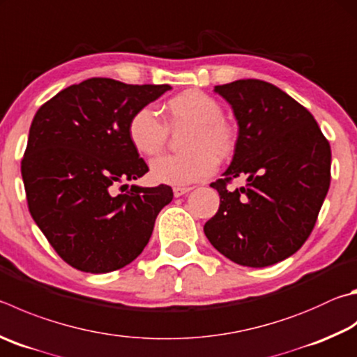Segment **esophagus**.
<instances>
[{
  "instance_id": "34e87169",
  "label": "esophagus",
  "mask_w": 357,
  "mask_h": 357,
  "mask_svg": "<svg viewBox=\"0 0 357 357\" xmlns=\"http://www.w3.org/2000/svg\"><path fill=\"white\" fill-rule=\"evenodd\" d=\"M190 190H192V187H174V189H173V195L176 197V198H179V197L185 195V193H189Z\"/></svg>"
}]
</instances>
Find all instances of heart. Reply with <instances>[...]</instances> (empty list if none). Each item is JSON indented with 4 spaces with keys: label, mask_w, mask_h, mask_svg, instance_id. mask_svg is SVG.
<instances>
[{
    "label": "heart",
    "mask_w": 357,
    "mask_h": 357,
    "mask_svg": "<svg viewBox=\"0 0 357 357\" xmlns=\"http://www.w3.org/2000/svg\"><path fill=\"white\" fill-rule=\"evenodd\" d=\"M164 116L170 129L189 128L183 142L187 151L151 162L150 173L156 183L185 185L203 181L215 172L217 159H228L236 150V132L223 120L222 105L201 90H184L168 100ZM166 127L150 107H142L128 121V137L135 151L153 158L165 148Z\"/></svg>",
    "instance_id": "b5f03b06"
}]
</instances>
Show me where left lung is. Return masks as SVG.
Here are the masks:
<instances>
[{
    "label": "left lung",
    "mask_w": 357,
    "mask_h": 357,
    "mask_svg": "<svg viewBox=\"0 0 357 357\" xmlns=\"http://www.w3.org/2000/svg\"><path fill=\"white\" fill-rule=\"evenodd\" d=\"M234 111L238 137L223 179L211 187L218 212L204 234L245 267H268L294 255L312 232L331 183V146L306 107L270 82L215 86ZM237 176L247 185L225 187Z\"/></svg>",
    "instance_id": "obj_1"
}]
</instances>
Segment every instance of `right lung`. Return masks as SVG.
Here are the masks:
<instances>
[{"mask_svg":"<svg viewBox=\"0 0 357 357\" xmlns=\"http://www.w3.org/2000/svg\"><path fill=\"white\" fill-rule=\"evenodd\" d=\"M170 89L90 77L34 115L22 160L26 199L50 245L73 268L109 273L131 264L173 199L165 184L115 190L148 172L129 142V119Z\"/></svg>","mask_w":357,"mask_h":357,"instance_id":"right-lung-1","label":"right lung"}]
</instances>
